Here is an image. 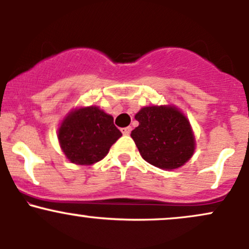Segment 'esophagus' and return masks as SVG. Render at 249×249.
I'll return each mask as SVG.
<instances>
[{
  "label": "esophagus",
  "mask_w": 249,
  "mask_h": 249,
  "mask_svg": "<svg viewBox=\"0 0 249 249\" xmlns=\"http://www.w3.org/2000/svg\"><path fill=\"white\" fill-rule=\"evenodd\" d=\"M131 130H132V128H131L130 126H127V127H123L122 128V133L124 134V136H128V134L131 133Z\"/></svg>",
  "instance_id": "1"
}]
</instances>
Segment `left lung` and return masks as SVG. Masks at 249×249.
Listing matches in <instances>:
<instances>
[{"instance_id": "obj_1", "label": "left lung", "mask_w": 249, "mask_h": 249, "mask_svg": "<svg viewBox=\"0 0 249 249\" xmlns=\"http://www.w3.org/2000/svg\"><path fill=\"white\" fill-rule=\"evenodd\" d=\"M134 118L139 125L131 137L144 160L151 165L174 170L193 156L196 139L192 127L176 107H145Z\"/></svg>"}]
</instances>
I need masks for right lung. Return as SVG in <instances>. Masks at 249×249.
<instances>
[{
  "mask_svg": "<svg viewBox=\"0 0 249 249\" xmlns=\"http://www.w3.org/2000/svg\"><path fill=\"white\" fill-rule=\"evenodd\" d=\"M121 137L113 117L97 107L72 110L58 128L62 151L71 162L78 165L102 160Z\"/></svg>",
  "mask_w": 249,
  "mask_h": 249,
  "instance_id": "1",
  "label": "right lung"
}]
</instances>
